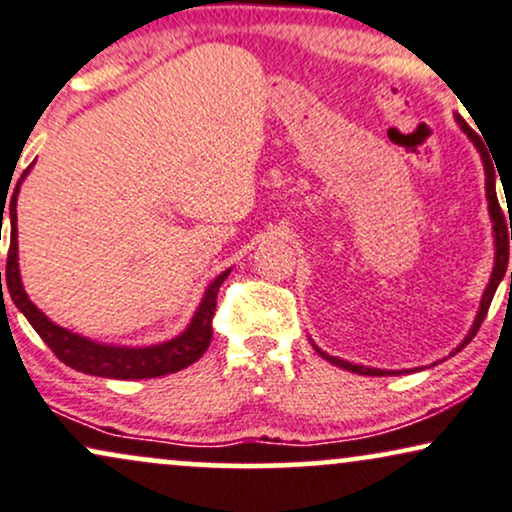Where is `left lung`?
Here are the masks:
<instances>
[{
    "label": "left lung",
    "mask_w": 512,
    "mask_h": 512,
    "mask_svg": "<svg viewBox=\"0 0 512 512\" xmlns=\"http://www.w3.org/2000/svg\"><path fill=\"white\" fill-rule=\"evenodd\" d=\"M455 121H458L460 131H463V133L467 135V138H470V143H472L474 147H477L479 157H482L484 174H486V200H489V217H491V224H494V250H496V252H494V272H491V276H489V283H486V288H484L482 303H479V310H477V317H474V322H472V329L467 331V336L463 338V341H460V346L455 348L451 355L460 353V350H463V348L467 346V343L472 341L474 334H477L479 326H482L484 317H486V312H489L491 300H494V293H496L498 283H501V281H503V276H506V269H508V243L512 240V229L508 231L506 217H503L501 205H498V197H496V171H498V166L494 169V164H496V162H491L489 152L484 150L482 138H479V135L474 133L470 126H467V121L463 119V116L455 114ZM506 200H508V197H506ZM508 219H510V217H508ZM510 286H512V272H510ZM312 346H315V343H312ZM315 350H317L319 355L324 357L326 362H331V365L343 367V369H348V372H355V374H365V377H391V374L412 372V369H400V372H393V369H377V367L353 365V362L341 360V357H334V355L324 353V350H322V348H317V346H315ZM434 365H436V362H434Z\"/></svg>",
    "instance_id": "obj_1"
}]
</instances>
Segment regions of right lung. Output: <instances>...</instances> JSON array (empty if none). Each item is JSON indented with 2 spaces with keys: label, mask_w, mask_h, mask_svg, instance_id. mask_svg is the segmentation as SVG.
Returning a JSON list of instances; mask_svg holds the SVG:
<instances>
[{
  "label": "right lung",
  "mask_w": 512,
  "mask_h": 512,
  "mask_svg": "<svg viewBox=\"0 0 512 512\" xmlns=\"http://www.w3.org/2000/svg\"><path fill=\"white\" fill-rule=\"evenodd\" d=\"M28 166L23 171L21 181L16 183L14 197L9 200V219H11V240H9V257H6V288H9L11 300L18 310L26 315V319L38 331L42 341L52 348V353L59 357L64 365L83 374H92V377H107V379H155L164 377V374L181 372L183 367L193 365L200 360L209 348L212 341V317L217 310V293L219 286L231 274V269L221 272L217 279L207 286L205 295H202L200 305H197L193 319L186 326V331L169 338V341L157 343V346H107V343L90 341V338L73 334V331L64 329V326L54 324L45 312L35 307L33 300L28 298L26 288L21 281V269H18V229H16V200L18 190H21L23 178L28 176ZM4 205V200H2ZM4 219V207L2 217ZM0 286H2V272H0ZM2 291V288H0ZM4 295V293H2Z\"/></svg>",
  "instance_id": "obj_1"
}]
</instances>
